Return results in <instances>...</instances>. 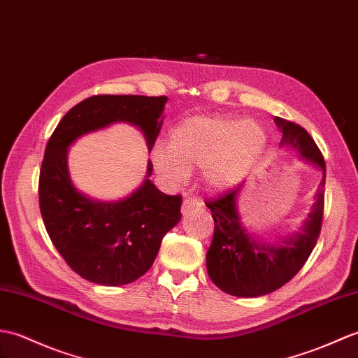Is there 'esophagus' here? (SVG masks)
<instances>
[{
  "mask_svg": "<svg viewBox=\"0 0 358 358\" xmlns=\"http://www.w3.org/2000/svg\"><path fill=\"white\" fill-rule=\"evenodd\" d=\"M203 202L201 199H196V197H187L182 203V213H187L189 210H194V208H202Z\"/></svg>",
  "mask_w": 358,
  "mask_h": 358,
  "instance_id": "obj_1",
  "label": "esophagus"
}]
</instances>
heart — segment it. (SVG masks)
<instances>
[{"mask_svg":"<svg viewBox=\"0 0 358 358\" xmlns=\"http://www.w3.org/2000/svg\"><path fill=\"white\" fill-rule=\"evenodd\" d=\"M265 127L228 115L189 116L174 127L169 147L153 150L157 171L184 182L188 170L201 169L206 188L222 192L241 182L266 147Z\"/></svg>","mask_w":358,"mask_h":358,"instance_id":"1","label":"heart"}]
</instances>
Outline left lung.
I'll list each match as a JSON object with an SVG mask.
<instances>
[{"mask_svg":"<svg viewBox=\"0 0 358 358\" xmlns=\"http://www.w3.org/2000/svg\"><path fill=\"white\" fill-rule=\"evenodd\" d=\"M274 121L283 133L280 144L291 145L305 159L319 165L323 179L301 233L277 246L260 245L243 228L236 206V194L242 184L205 202L214 219L206 271L217 288L237 297H260L288 283L311 256L322 229L327 178L323 155L303 127L279 116Z\"/></svg>","mask_w":358,"mask_h":358,"instance_id":"left-lung-1","label":"left lung"}]
</instances>
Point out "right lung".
<instances>
[{"instance_id": "1", "label": "right lung", "mask_w": 358, "mask_h": 358, "mask_svg": "<svg viewBox=\"0 0 358 358\" xmlns=\"http://www.w3.org/2000/svg\"><path fill=\"white\" fill-rule=\"evenodd\" d=\"M166 96L94 94L61 119L47 142L39 171V210L55 248L83 279L119 287L144 275L164 236L180 220L182 196L165 194L145 179L121 202L90 201L73 187L67 148L76 138L116 121L142 130L148 150L161 130ZM153 165L148 164V176Z\"/></svg>"}]
</instances>
